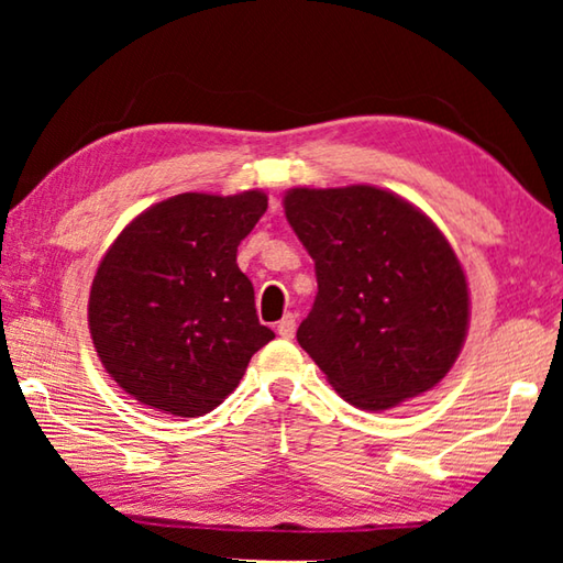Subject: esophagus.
<instances>
[{
    "label": "esophagus",
    "mask_w": 563,
    "mask_h": 563,
    "mask_svg": "<svg viewBox=\"0 0 563 563\" xmlns=\"http://www.w3.org/2000/svg\"><path fill=\"white\" fill-rule=\"evenodd\" d=\"M278 335L285 338V340H290L295 335V316H292V312H288V316H285L278 322Z\"/></svg>",
    "instance_id": "1"
}]
</instances>
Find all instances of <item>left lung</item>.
Wrapping results in <instances>:
<instances>
[{"label": "left lung", "mask_w": 563, "mask_h": 563, "mask_svg": "<svg viewBox=\"0 0 563 563\" xmlns=\"http://www.w3.org/2000/svg\"><path fill=\"white\" fill-rule=\"evenodd\" d=\"M285 218L316 261L298 342L350 405L397 407L442 383L470 330V288L430 218L377 186L290 188Z\"/></svg>", "instance_id": "obj_1"}]
</instances>
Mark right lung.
Wrapping results in <instances>:
<instances>
[{
    "mask_svg": "<svg viewBox=\"0 0 563 563\" xmlns=\"http://www.w3.org/2000/svg\"><path fill=\"white\" fill-rule=\"evenodd\" d=\"M268 208L263 190L178 194L123 228L89 295V330L123 393L174 417L211 412L275 338L255 316L238 245Z\"/></svg>",
    "mask_w": 563,
    "mask_h": 563,
    "instance_id": "obj_1",
    "label": "right lung"
}]
</instances>
